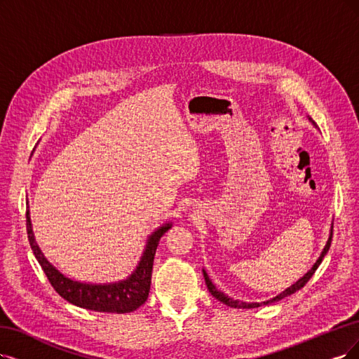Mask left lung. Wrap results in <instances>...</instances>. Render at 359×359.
Here are the masks:
<instances>
[{
    "mask_svg": "<svg viewBox=\"0 0 359 359\" xmlns=\"http://www.w3.org/2000/svg\"><path fill=\"white\" fill-rule=\"evenodd\" d=\"M311 119V118H309ZM312 121V119H311ZM313 123V121H312ZM315 124V123H313ZM331 238H333V228H331V232H330V238H328V241H327V244H325V247H324V250H323V253H321V256H320V259H318L316 262H315V264L312 266V269L304 275L303 278H300V280L296 283V284H293L291 287H288L287 290H284L281 294H278L276 297H273V299H271V300H266V302H263V303H247V302H241V300H235V299H232V297H229V296H226L224 293H222V291H219L216 287H215V284L211 283V280L208 278V275H207V272L203 269V273H204V280H205V284H207V288H208V291L211 294H213L217 300H220L222 303H224L226 304V306H231V308H236V309H253V308H259V306H262V304H269V303H273V302H278V300H281V299H284V297H287V296H290V294H293V293H296L297 290H300L302 287H304L306 285V283L311 280L312 278V275L315 273V271L318 269V266H320L321 264V262H323V259H324V256L327 255V251L330 250V245H331Z\"/></svg>",
    "mask_w": 359,
    "mask_h": 359,
    "instance_id": "8db88e82",
    "label": "left lung"
}]
</instances>
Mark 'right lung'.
Instances as JSON below:
<instances>
[{
  "instance_id": "obj_1",
  "label": "right lung",
  "mask_w": 359,
  "mask_h": 359,
  "mask_svg": "<svg viewBox=\"0 0 359 359\" xmlns=\"http://www.w3.org/2000/svg\"><path fill=\"white\" fill-rule=\"evenodd\" d=\"M171 228V223H165L164 226L158 228L148 238V244L143 251V256L127 280L111 283V284H86L79 281H72L60 273L53 264L44 257L39 250L29 217V207L26 210V232L34 255L41 264V268L50 281L51 287L56 290L60 297L69 302L78 308L96 311V312H109V313H128L136 311L146 302L151 290V276L154 257L161 236Z\"/></svg>"
}]
</instances>
